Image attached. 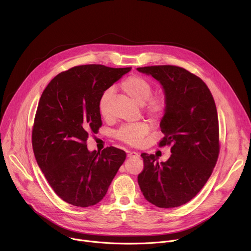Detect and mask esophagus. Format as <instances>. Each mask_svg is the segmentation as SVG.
Masks as SVG:
<instances>
[{
	"instance_id": "34e87169",
	"label": "esophagus",
	"mask_w": 251,
	"mask_h": 251,
	"mask_svg": "<svg viewBox=\"0 0 251 251\" xmlns=\"http://www.w3.org/2000/svg\"><path fill=\"white\" fill-rule=\"evenodd\" d=\"M127 157L128 158H138L139 157V153H137V152H128V154H127Z\"/></svg>"
}]
</instances>
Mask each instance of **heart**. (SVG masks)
<instances>
[{
    "mask_svg": "<svg viewBox=\"0 0 251 251\" xmlns=\"http://www.w3.org/2000/svg\"><path fill=\"white\" fill-rule=\"evenodd\" d=\"M122 91L139 105H143L146 113L154 120L161 117L166 109L167 101L164 95H152L153 86L146 78L133 75L126 78L121 84ZM113 96V89L103 92L98 107L103 117L109 115V103ZM150 126L146 122H138L122 126L116 133V138L130 146H139L143 139L149 133Z\"/></svg>",
    "mask_w": 251,
    "mask_h": 251,
    "instance_id": "1",
    "label": "heart"
}]
</instances>
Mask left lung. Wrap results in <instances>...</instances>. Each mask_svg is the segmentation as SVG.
Instances as JSON below:
<instances>
[{"instance_id": "1", "label": "left lung", "mask_w": 251, "mask_h": 251, "mask_svg": "<svg viewBox=\"0 0 251 251\" xmlns=\"http://www.w3.org/2000/svg\"><path fill=\"white\" fill-rule=\"evenodd\" d=\"M137 70L163 87L167 105L160 127L165 137L159 145H172L166 162L141 154L144 169L138 175V184L152 204L180 206L197 196L217 164L220 136L216 103L205 83L185 68L155 65Z\"/></svg>"}]
</instances>
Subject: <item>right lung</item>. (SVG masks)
<instances>
[{"mask_svg": "<svg viewBox=\"0 0 251 251\" xmlns=\"http://www.w3.org/2000/svg\"><path fill=\"white\" fill-rule=\"evenodd\" d=\"M130 70L75 66L57 75L41 96L31 134L34 157L54 193L70 204L98 203L126 159L115 147L90 152L86 141L102 125L101 95Z\"/></svg>", "mask_w": 251, "mask_h": 251, "instance_id": "obj_1", "label": "right lung"}]
</instances>
